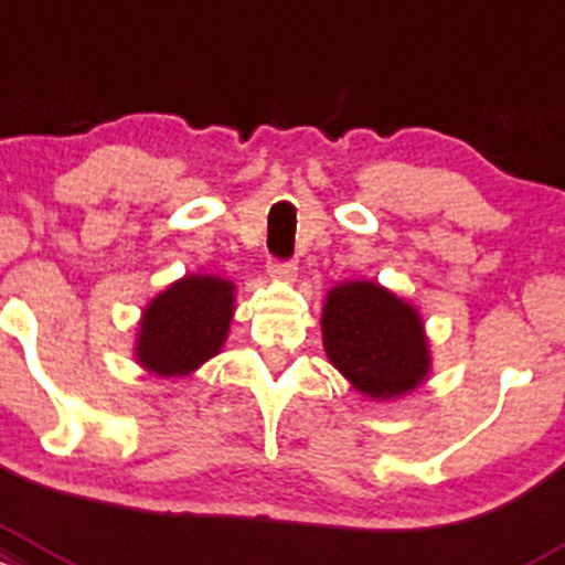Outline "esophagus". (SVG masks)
I'll return each mask as SVG.
<instances>
[{
  "mask_svg": "<svg viewBox=\"0 0 565 565\" xmlns=\"http://www.w3.org/2000/svg\"><path fill=\"white\" fill-rule=\"evenodd\" d=\"M270 276L281 278V281H295L297 265L292 259H270Z\"/></svg>",
  "mask_w": 565,
  "mask_h": 565,
  "instance_id": "1",
  "label": "esophagus"
}]
</instances>
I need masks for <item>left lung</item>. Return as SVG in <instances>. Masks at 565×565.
Masks as SVG:
<instances>
[{
  "mask_svg": "<svg viewBox=\"0 0 565 565\" xmlns=\"http://www.w3.org/2000/svg\"><path fill=\"white\" fill-rule=\"evenodd\" d=\"M321 332L330 362L373 399L411 392L429 373L418 313L375 281L334 287L327 295Z\"/></svg>",
  "mask_w": 565,
  "mask_h": 565,
  "instance_id": "8db88e82",
  "label": "left lung"
}]
</instances>
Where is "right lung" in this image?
<instances>
[{
	"label": "right lung",
	"instance_id": "obj_1",
	"mask_svg": "<svg viewBox=\"0 0 565 565\" xmlns=\"http://www.w3.org/2000/svg\"><path fill=\"white\" fill-rule=\"evenodd\" d=\"M233 316V284L188 276L147 306L136 356L152 373L188 375L220 353Z\"/></svg>",
	"mask_w": 565,
	"mask_h": 565
}]
</instances>
